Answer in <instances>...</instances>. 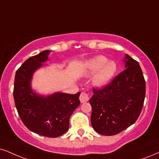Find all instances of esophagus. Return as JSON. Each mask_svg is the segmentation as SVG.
Segmentation results:
<instances>
[{
    "mask_svg": "<svg viewBox=\"0 0 159 159\" xmlns=\"http://www.w3.org/2000/svg\"><path fill=\"white\" fill-rule=\"evenodd\" d=\"M79 99H80V101H81V103H85V102H87L89 99V94L84 92H81Z\"/></svg>",
    "mask_w": 159,
    "mask_h": 159,
    "instance_id": "esophagus-1",
    "label": "esophagus"
}]
</instances>
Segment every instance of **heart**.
I'll use <instances>...</instances> for the list:
<instances>
[{"instance_id":"b5f03b06","label":"heart","mask_w":159,"mask_h":159,"mask_svg":"<svg viewBox=\"0 0 159 159\" xmlns=\"http://www.w3.org/2000/svg\"><path fill=\"white\" fill-rule=\"evenodd\" d=\"M86 71L88 75L94 74L92 79L97 86H103L113 79L117 71V65L113 60H108L103 55H98L88 60L86 63Z\"/></svg>"}]
</instances>
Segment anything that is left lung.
<instances>
[{
  "instance_id": "left-lung-1",
  "label": "left lung",
  "mask_w": 159,
  "mask_h": 159,
  "mask_svg": "<svg viewBox=\"0 0 159 159\" xmlns=\"http://www.w3.org/2000/svg\"><path fill=\"white\" fill-rule=\"evenodd\" d=\"M123 61L125 70L103 89H93L89 100L92 125L102 135H116L133 125L143 106L145 81L139 64L128 54Z\"/></svg>"
}]
</instances>
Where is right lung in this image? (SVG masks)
I'll return each instance as SVG.
<instances>
[{"label":"right lung","instance_id":"obj_1","mask_svg":"<svg viewBox=\"0 0 159 159\" xmlns=\"http://www.w3.org/2000/svg\"><path fill=\"white\" fill-rule=\"evenodd\" d=\"M51 52L46 50L31 56L21 65L15 74L13 94L18 114L29 130L39 135L56 138L69 129L70 117L79 106L81 92L42 95L32 89L34 73L43 67Z\"/></svg>","mask_w":159,"mask_h":159}]
</instances>
